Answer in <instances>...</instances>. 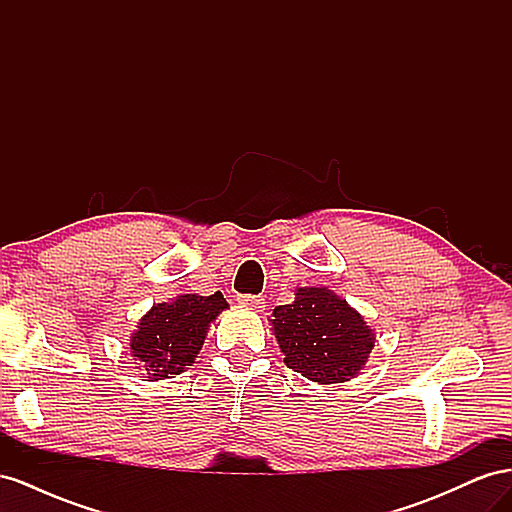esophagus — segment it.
<instances>
[{"label":"esophagus","mask_w":512,"mask_h":512,"mask_svg":"<svg viewBox=\"0 0 512 512\" xmlns=\"http://www.w3.org/2000/svg\"><path fill=\"white\" fill-rule=\"evenodd\" d=\"M239 303L252 309V312H262V307H265V299L258 297V294H243V297H239Z\"/></svg>","instance_id":"34e87169"}]
</instances>
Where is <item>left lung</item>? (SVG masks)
Returning a JSON list of instances; mask_svg holds the SVG:
<instances>
[{"instance_id":"1","label":"left lung","mask_w":512,"mask_h":512,"mask_svg":"<svg viewBox=\"0 0 512 512\" xmlns=\"http://www.w3.org/2000/svg\"><path fill=\"white\" fill-rule=\"evenodd\" d=\"M284 363L318 384H339L365 369L376 333L365 318L327 286H301L290 305L269 318Z\"/></svg>"}]
</instances>
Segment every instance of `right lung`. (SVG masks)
I'll use <instances>...</instances> for the list:
<instances>
[{"label":"right lung","instance_id":"1","mask_svg":"<svg viewBox=\"0 0 512 512\" xmlns=\"http://www.w3.org/2000/svg\"><path fill=\"white\" fill-rule=\"evenodd\" d=\"M228 303L222 292L179 294L153 303L130 335V354L149 382L183 374L203 350L209 327Z\"/></svg>","mask_w":512,"mask_h":512}]
</instances>
